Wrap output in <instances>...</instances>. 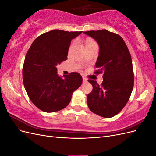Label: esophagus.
<instances>
[{
    "label": "esophagus",
    "instance_id": "34e87169",
    "mask_svg": "<svg viewBox=\"0 0 156 156\" xmlns=\"http://www.w3.org/2000/svg\"><path fill=\"white\" fill-rule=\"evenodd\" d=\"M83 83H87V79L85 77H83Z\"/></svg>",
    "mask_w": 156,
    "mask_h": 156
}]
</instances>
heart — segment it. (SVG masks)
I'll list each match as a JSON object with an SVG mask.
<instances>
[{"instance_id":"1","label":"heart","mask_w":156,"mask_h":156,"mask_svg":"<svg viewBox=\"0 0 156 156\" xmlns=\"http://www.w3.org/2000/svg\"><path fill=\"white\" fill-rule=\"evenodd\" d=\"M96 44V42L92 40H90V39H88L86 40L85 41V45L86 46L87 45H91V44Z\"/></svg>"}]
</instances>
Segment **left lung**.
I'll use <instances>...</instances> for the list:
<instances>
[{
	"mask_svg": "<svg viewBox=\"0 0 156 156\" xmlns=\"http://www.w3.org/2000/svg\"><path fill=\"white\" fill-rule=\"evenodd\" d=\"M100 45L95 74L103 73V81L99 85L88 79L92 91L87 96L89 109L95 114L111 118L119 113L128 101L134 85L131 56L124 40L107 30L84 32Z\"/></svg>",
	"mask_w": 156,
	"mask_h": 156,
	"instance_id": "left-lung-1",
	"label": "left lung"
}]
</instances>
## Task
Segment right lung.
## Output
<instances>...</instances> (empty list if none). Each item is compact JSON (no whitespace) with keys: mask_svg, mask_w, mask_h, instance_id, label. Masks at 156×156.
Returning a JSON list of instances; mask_svg holds the SVG:
<instances>
[{"mask_svg":"<svg viewBox=\"0 0 156 156\" xmlns=\"http://www.w3.org/2000/svg\"><path fill=\"white\" fill-rule=\"evenodd\" d=\"M82 31L53 30L41 34L28 50L23 67L26 92L35 106L45 112L63 109L73 92L81 85L83 78L72 72L62 79L56 65L67 60L71 41Z\"/></svg>","mask_w":156,"mask_h":156,"instance_id":"add662e5","label":"right lung"}]
</instances>
